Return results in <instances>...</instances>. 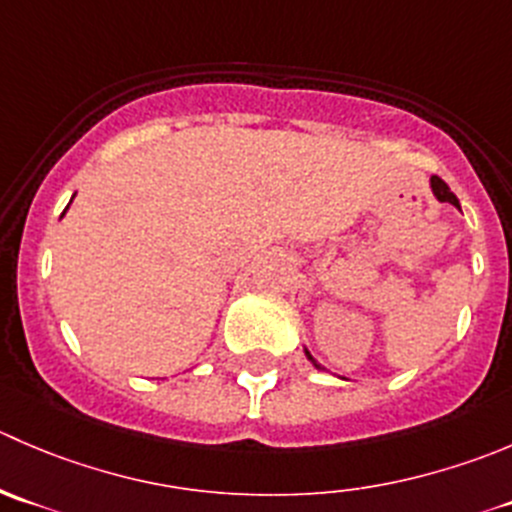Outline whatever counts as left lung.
<instances>
[{"instance_id":"1","label":"left lung","mask_w":512,"mask_h":512,"mask_svg":"<svg viewBox=\"0 0 512 512\" xmlns=\"http://www.w3.org/2000/svg\"><path fill=\"white\" fill-rule=\"evenodd\" d=\"M430 190H433L435 200H438V202H450V205H455V207H458V210H460V202H458V197H455L453 192H450V187L445 185V182L440 180V177H435V175L430 177ZM305 355H307V360L312 362V367H315V370H325V367H322L320 362H317L315 357L310 355V350H307V347H305Z\"/></svg>"}]
</instances>
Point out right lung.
Here are the masks:
<instances>
[{
	"label": "right lung",
	"instance_id": "right-lung-1",
	"mask_svg": "<svg viewBox=\"0 0 512 512\" xmlns=\"http://www.w3.org/2000/svg\"><path fill=\"white\" fill-rule=\"evenodd\" d=\"M72 200H74V197H72ZM72 200H69V205H72ZM69 205H67V207H64V212H67V210H69ZM64 212H62V217H64Z\"/></svg>",
	"mask_w": 512,
	"mask_h": 512
}]
</instances>
